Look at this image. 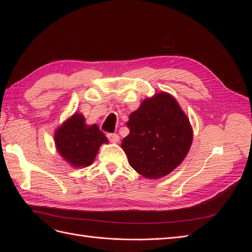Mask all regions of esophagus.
Listing matches in <instances>:
<instances>
[{"label":"esophagus","instance_id":"34e87169","mask_svg":"<svg viewBox=\"0 0 252 252\" xmlns=\"http://www.w3.org/2000/svg\"><path fill=\"white\" fill-rule=\"evenodd\" d=\"M107 138L111 143H118L120 141V136L117 133H107Z\"/></svg>","mask_w":252,"mask_h":252}]
</instances>
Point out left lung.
<instances>
[{
	"mask_svg": "<svg viewBox=\"0 0 252 252\" xmlns=\"http://www.w3.org/2000/svg\"><path fill=\"white\" fill-rule=\"evenodd\" d=\"M129 134L122 142L132 168L147 179L169 174L192 143V129L175 98L159 93L144 100L129 116Z\"/></svg>",
	"mask_w": 252,
	"mask_h": 252,
	"instance_id": "1",
	"label": "left lung"
}]
</instances>
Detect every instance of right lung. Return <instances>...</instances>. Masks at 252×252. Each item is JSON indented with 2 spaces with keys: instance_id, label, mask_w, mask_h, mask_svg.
Segmentation results:
<instances>
[{
  "instance_id": "add662e5",
  "label": "right lung",
  "mask_w": 252,
  "mask_h": 252,
  "mask_svg": "<svg viewBox=\"0 0 252 252\" xmlns=\"http://www.w3.org/2000/svg\"><path fill=\"white\" fill-rule=\"evenodd\" d=\"M55 143L61 157L80 168L93 164L100 146L108 140L97 125H86L83 114L74 113L57 129Z\"/></svg>"
}]
</instances>
